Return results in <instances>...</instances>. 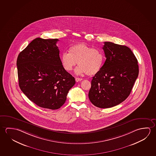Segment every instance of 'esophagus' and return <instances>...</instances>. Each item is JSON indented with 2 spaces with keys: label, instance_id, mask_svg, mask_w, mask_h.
I'll use <instances>...</instances> for the list:
<instances>
[{
  "label": "esophagus",
  "instance_id": "obj_1",
  "mask_svg": "<svg viewBox=\"0 0 156 156\" xmlns=\"http://www.w3.org/2000/svg\"><path fill=\"white\" fill-rule=\"evenodd\" d=\"M75 79H76V82H80V81H81V80H82V78H77V77H76V78H75Z\"/></svg>",
  "mask_w": 156,
  "mask_h": 156
}]
</instances>
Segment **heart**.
<instances>
[{
  "instance_id": "obj_1",
  "label": "heart",
  "mask_w": 156,
  "mask_h": 156,
  "mask_svg": "<svg viewBox=\"0 0 156 156\" xmlns=\"http://www.w3.org/2000/svg\"><path fill=\"white\" fill-rule=\"evenodd\" d=\"M61 62L66 71H71L77 63L79 65L75 69L77 74L91 76L96 74L102 68L105 55L100 49L94 48L84 42L72 45L69 53L64 52L61 55Z\"/></svg>"
}]
</instances>
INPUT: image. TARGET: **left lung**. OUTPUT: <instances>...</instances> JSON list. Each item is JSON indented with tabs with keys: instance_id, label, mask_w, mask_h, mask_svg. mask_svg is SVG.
I'll list each match as a JSON object with an SVG mask.
<instances>
[{
	"instance_id": "left-lung-1",
	"label": "left lung",
	"mask_w": 156,
	"mask_h": 156,
	"mask_svg": "<svg viewBox=\"0 0 156 156\" xmlns=\"http://www.w3.org/2000/svg\"><path fill=\"white\" fill-rule=\"evenodd\" d=\"M104 44L106 60L92 77L89 98L96 107L108 108L128 97L138 78L139 66L134 54L127 46L110 42Z\"/></svg>"
}]
</instances>
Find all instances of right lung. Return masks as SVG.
I'll list each match as a JSON object with an SVG mask.
<instances>
[{
  "instance_id": "add662e5",
  "label": "right lung",
  "mask_w": 156,
  "mask_h": 156,
  "mask_svg": "<svg viewBox=\"0 0 156 156\" xmlns=\"http://www.w3.org/2000/svg\"><path fill=\"white\" fill-rule=\"evenodd\" d=\"M58 39L36 38L18 55L19 86L33 102L40 107L58 109L64 105L76 83L64 69L56 46Z\"/></svg>"
}]
</instances>
